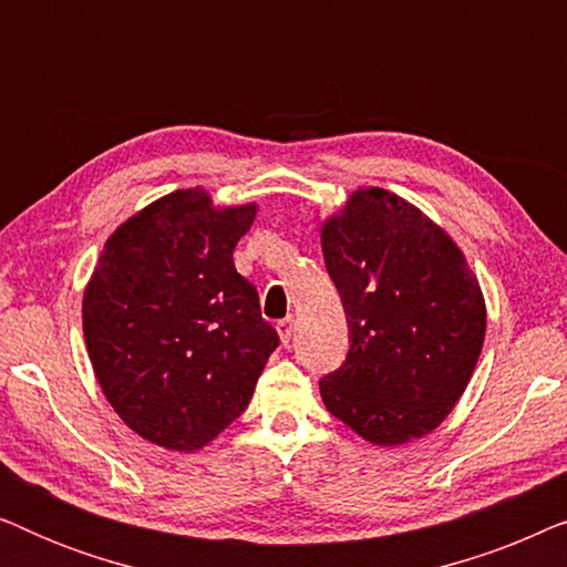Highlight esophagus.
Segmentation results:
<instances>
[{
    "mask_svg": "<svg viewBox=\"0 0 567 567\" xmlns=\"http://www.w3.org/2000/svg\"><path fill=\"white\" fill-rule=\"evenodd\" d=\"M276 330H278V336H281L284 343H289L293 336V317H284V320H278Z\"/></svg>",
    "mask_w": 567,
    "mask_h": 567,
    "instance_id": "obj_1",
    "label": "esophagus"
}]
</instances>
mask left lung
<instances>
[{
	"label": "left lung",
	"mask_w": 567,
	"mask_h": 567,
	"mask_svg": "<svg viewBox=\"0 0 567 567\" xmlns=\"http://www.w3.org/2000/svg\"><path fill=\"white\" fill-rule=\"evenodd\" d=\"M322 252L348 320L346 359L320 379L324 408L371 444L433 431L485 340V301L460 247L408 200L369 188L324 224Z\"/></svg>",
	"instance_id": "1"
}]
</instances>
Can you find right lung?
<instances>
[{
  "mask_svg": "<svg viewBox=\"0 0 567 567\" xmlns=\"http://www.w3.org/2000/svg\"><path fill=\"white\" fill-rule=\"evenodd\" d=\"M255 212L175 190L105 243L84 291V340L107 402L146 441L208 444L245 413L281 343L231 260Z\"/></svg>",
  "mask_w": 567,
  "mask_h": 567,
  "instance_id": "1",
  "label": "right lung"
}]
</instances>
